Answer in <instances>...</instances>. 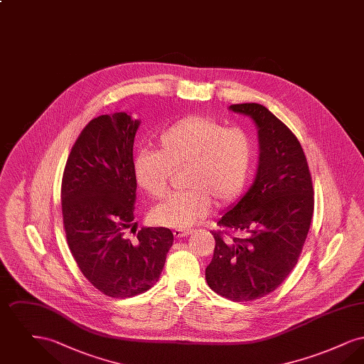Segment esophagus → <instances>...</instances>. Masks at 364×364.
<instances>
[{
  "mask_svg": "<svg viewBox=\"0 0 364 364\" xmlns=\"http://www.w3.org/2000/svg\"><path fill=\"white\" fill-rule=\"evenodd\" d=\"M191 233H192L191 229H174L173 230L174 237H177V239L186 237V236H188Z\"/></svg>",
  "mask_w": 364,
  "mask_h": 364,
  "instance_id": "esophagus-1",
  "label": "esophagus"
}]
</instances>
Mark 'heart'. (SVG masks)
Listing matches in <instances>:
<instances>
[{"instance_id": "b5f03b06", "label": "heart", "mask_w": 364, "mask_h": 364, "mask_svg": "<svg viewBox=\"0 0 364 364\" xmlns=\"http://www.w3.org/2000/svg\"><path fill=\"white\" fill-rule=\"evenodd\" d=\"M254 140L240 127H228L203 116L174 122L156 140V150L143 149L132 161L139 188L161 199L174 171L186 169V190L174 192L153 208L159 225L187 228L206 217L213 206L225 205L242 193L254 164Z\"/></svg>"}]
</instances>
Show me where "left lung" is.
I'll return each instance as SVG.
<instances>
[{
  "mask_svg": "<svg viewBox=\"0 0 364 364\" xmlns=\"http://www.w3.org/2000/svg\"><path fill=\"white\" fill-rule=\"evenodd\" d=\"M229 109L257 124L259 165L252 187L217 223L224 230L211 233L215 247L206 281L223 297L252 301L294 270L311 225L314 188L301 144L284 122L263 105Z\"/></svg>",
  "mask_w": 364,
  "mask_h": 364,
  "instance_id": "obj_1",
  "label": "left lung"
}]
</instances>
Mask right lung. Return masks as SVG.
Instances as JSON below:
<instances>
[{"mask_svg":"<svg viewBox=\"0 0 364 364\" xmlns=\"http://www.w3.org/2000/svg\"><path fill=\"white\" fill-rule=\"evenodd\" d=\"M139 120L120 112L87 124L70 149L61 183L65 236L83 276L109 297L149 291L173 242L168 228H141L134 241L136 181L132 171Z\"/></svg>","mask_w":364,"mask_h":364,"instance_id":"right-lung-1","label":"right lung"}]
</instances>
